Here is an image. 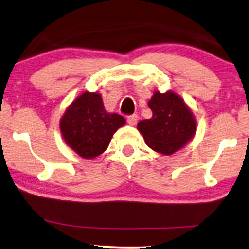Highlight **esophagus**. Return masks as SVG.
I'll return each mask as SVG.
<instances>
[{
	"label": "esophagus",
	"mask_w": 249,
	"mask_h": 249,
	"mask_svg": "<svg viewBox=\"0 0 249 249\" xmlns=\"http://www.w3.org/2000/svg\"><path fill=\"white\" fill-rule=\"evenodd\" d=\"M137 119H139V116H137V114L129 115V116H127V122L130 125H135V124H136V122H137Z\"/></svg>",
	"instance_id": "esophagus-1"
}]
</instances>
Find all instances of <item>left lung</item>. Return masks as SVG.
Instances as JSON below:
<instances>
[{
  "mask_svg": "<svg viewBox=\"0 0 249 249\" xmlns=\"http://www.w3.org/2000/svg\"><path fill=\"white\" fill-rule=\"evenodd\" d=\"M148 105L152 118L141 120L137 128L152 150L170 156L194 136V116L174 92H155Z\"/></svg>",
  "mask_w": 249,
  "mask_h": 249,
  "instance_id": "1",
  "label": "left lung"
}]
</instances>
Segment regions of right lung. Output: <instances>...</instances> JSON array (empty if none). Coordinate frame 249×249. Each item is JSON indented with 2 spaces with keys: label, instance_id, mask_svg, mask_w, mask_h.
<instances>
[{
  "label": "right lung",
  "instance_id": "1",
  "mask_svg": "<svg viewBox=\"0 0 249 249\" xmlns=\"http://www.w3.org/2000/svg\"><path fill=\"white\" fill-rule=\"evenodd\" d=\"M124 122V116L106 112L100 94L85 92L64 113L60 128L70 148L89 159L105 151Z\"/></svg>",
  "mask_w": 249,
  "mask_h": 249
}]
</instances>
